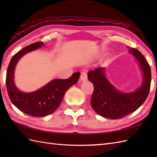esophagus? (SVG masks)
<instances>
[{
	"label": "esophagus",
	"instance_id": "1",
	"mask_svg": "<svg viewBox=\"0 0 157 157\" xmlns=\"http://www.w3.org/2000/svg\"><path fill=\"white\" fill-rule=\"evenodd\" d=\"M80 79L82 81H85L87 79V73L84 71V72H82L81 75H80Z\"/></svg>",
	"mask_w": 157,
	"mask_h": 157
}]
</instances>
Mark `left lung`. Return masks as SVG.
I'll use <instances>...</instances> for the list:
<instances>
[{
  "label": "left lung",
  "instance_id": "left-lung-1",
  "mask_svg": "<svg viewBox=\"0 0 157 157\" xmlns=\"http://www.w3.org/2000/svg\"><path fill=\"white\" fill-rule=\"evenodd\" d=\"M137 59L144 73L141 86L133 93H124L116 89L104 74V69L97 68L88 73V79L94 86L91 97V106L98 115L111 119L123 118L140 107L149 94L151 69L140 51L135 48L129 50Z\"/></svg>",
  "mask_w": 157,
  "mask_h": 157
}]
</instances>
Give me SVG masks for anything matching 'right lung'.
<instances>
[{"label":"right lung","instance_id":"add662e5","mask_svg":"<svg viewBox=\"0 0 157 157\" xmlns=\"http://www.w3.org/2000/svg\"><path fill=\"white\" fill-rule=\"evenodd\" d=\"M44 43L37 42L23 48L14 55L9 64L6 75L8 95L12 104L22 113L32 117H44L55 112L61 104L66 91L77 83L80 73H74L69 78L53 79L44 86L32 93L18 90L13 82V72L18 59L25 54L41 47Z\"/></svg>","mask_w":157,"mask_h":157}]
</instances>
